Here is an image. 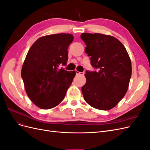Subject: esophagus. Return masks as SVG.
Instances as JSON below:
<instances>
[{"instance_id": "1", "label": "esophagus", "mask_w": 150, "mask_h": 150, "mask_svg": "<svg viewBox=\"0 0 150 150\" xmlns=\"http://www.w3.org/2000/svg\"><path fill=\"white\" fill-rule=\"evenodd\" d=\"M75 72H76V75H79V74H82V75H84V72H80L78 71L77 70H76V71H75Z\"/></svg>"}]
</instances>
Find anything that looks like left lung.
<instances>
[{"mask_svg":"<svg viewBox=\"0 0 150 150\" xmlns=\"http://www.w3.org/2000/svg\"><path fill=\"white\" fill-rule=\"evenodd\" d=\"M85 52L95 71H86L84 100L98 110H109L125 96L131 76V62L125 46L111 35L83 33Z\"/></svg>","mask_w":150,"mask_h":150,"instance_id":"left-lung-1","label":"left lung"}]
</instances>
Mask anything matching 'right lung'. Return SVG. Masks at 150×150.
Here are the masks:
<instances>
[{
	"label": "right lung",
	"mask_w": 150,
	"mask_h": 150,
	"mask_svg": "<svg viewBox=\"0 0 150 150\" xmlns=\"http://www.w3.org/2000/svg\"><path fill=\"white\" fill-rule=\"evenodd\" d=\"M71 34L40 38L33 44L22 66L21 76L27 94L43 110L56 107L64 98L76 72L64 70L67 49L73 40Z\"/></svg>",
	"instance_id": "right-lung-1"
}]
</instances>
